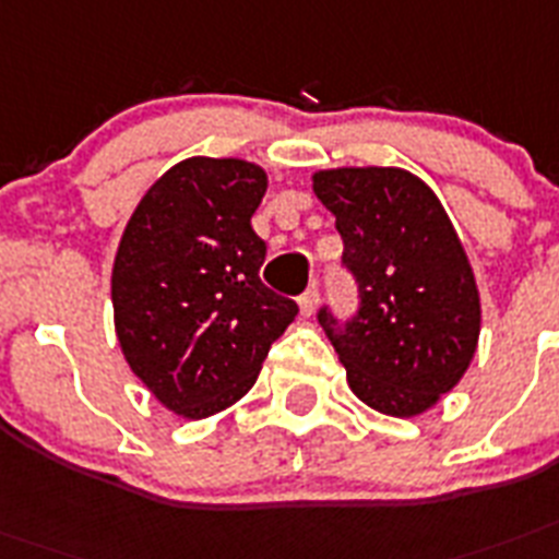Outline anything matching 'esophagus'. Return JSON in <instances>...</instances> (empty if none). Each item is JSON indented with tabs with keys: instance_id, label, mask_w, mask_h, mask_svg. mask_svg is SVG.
<instances>
[{
	"instance_id": "obj_1",
	"label": "esophagus",
	"mask_w": 559,
	"mask_h": 559,
	"mask_svg": "<svg viewBox=\"0 0 559 559\" xmlns=\"http://www.w3.org/2000/svg\"><path fill=\"white\" fill-rule=\"evenodd\" d=\"M318 298H321V289H318V284H312V287L298 298V304H301V316H312V312H316Z\"/></svg>"
}]
</instances>
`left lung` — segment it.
I'll return each mask as SVG.
<instances>
[{"instance_id":"obj_1","label":"left lung","mask_w":559,"mask_h":559,"mask_svg":"<svg viewBox=\"0 0 559 559\" xmlns=\"http://www.w3.org/2000/svg\"><path fill=\"white\" fill-rule=\"evenodd\" d=\"M316 195L344 238L355 278L349 318L318 309V323L360 401L412 417L447 395L472 364L480 298L463 243L438 195L397 167L316 173Z\"/></svg>"}]
</instances>
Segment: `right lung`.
Instances as JSON below:
<instances>
[{
    "instance_id": "right-lung-1",
    "label": "right lung",
    "mask_w": 559,
    "mask_h": 559,
    "mask_svg": "<svg viewBox=\"0 0 559 559\" xmlns=\"http://www.w3.org/2000/svg\"><path fill=\"white\" fill-rule=\"evenodd\" d=\"M266 173L241 158H187L139 201L112 264L116 335L130 369L185 417L250 392L298 316L261 281L266 243L250 218Z\"/></svg>"
}]
</instances>
